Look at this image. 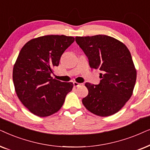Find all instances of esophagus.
Returning a JSON list of instances; mask_svg holds the SVG:
<instances>
[{
	"instance_id": "1",
	"label": "esophagus",
	"mask_w": 150,
	"mask_h": 150,
	"mask_svg": "<svg viewBox=\"0 0 150 150\" xmlns=\"http://www.w3.org/2000/svg\"><path fill=\"white\" fill-rule=\"evenodd\" d=\"M81 85H82V83H77V82H76V81H74V82H73V86H75V87L79 86H81Z\"/></svg>"
}]
</instances>
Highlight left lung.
<instances>
[{
  "instance_id": "left-lung-1",
  "label": "left lung",
  "mask_w": 150,
  "mask_h": 150,
  "mask_svg": "<svg viewBox=\"0 0 150 150\" xmlns=\"http://www.w3.org/2000/svg\"><path fill=\"white\" fill-rule=\"evenodd\" d=\"M92 69H99V84L86 83L88 94L82 103L88 110L108 117L120 110L132 95L137 71L124 44L105 35L75 38Z\"/></svg>"
}]
</instances>
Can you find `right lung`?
Listing matches in <instances>:
<instances>
[{"mask_svg": "<svg viewBox=\"0 0 150 150\" xmlns=\"http://www.w3.org/2000/svg\"><path fill=\"white\" fill-rule=\"evenodd\" d=\"M74 41L73 37L64 35H45L31 40L20 51L13 69L15 91L35 115L44 117L57 112L73 89V83L53 79L51 74Z\"/></svg>", "mask_w": 150, "mask_h": 150, "instance_id": "1", "label": "right lung"}]
</instances>
